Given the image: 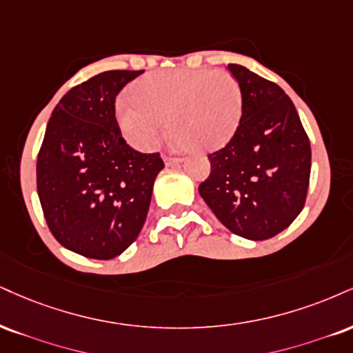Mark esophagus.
I'll use <instances>...</instances> for the list:
<instances>
[{
    "label": "esophagus",
    "instance_id": "34e87169",
    "mask_svg": "<svg viewBox=\"0 0 353 353\" xmlns=\"http://www.w3.org/2000/svg\"><path fill=\"white\" fill-rule=\"evenodd\" d=\"M165 165H177L182 163V158H174V156H164Z\"/></svg>",
    "mask_w": 353,
    "mask_h": 353
}]
</instances>
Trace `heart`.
Instances as JSON below:
<instances>
[{"mask_svg":"<svg viewBox=\"0 0 353 353\" xmlns=\"http://www.w3.org/2000/svg\"><path fill=\"white\" fill-rule=\"evenodd\" d=\"M120 101L118 123L125 138L150 151L168 131V117L179 146L202 151L222 148L241 118L239 82L222 70H165L144 75Z\"/></svg>","mask_w":353,"mask_h":353,"instance_id":"heart-1","label":"heart"}]
</instances>
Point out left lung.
<instances>
[{"mask_svg": "<svg viewBox=\"0 0 353 353\" xmlns=\"http://www.w3.org/2000/svg\"><path fill=\"white\" fill-rule=\"evenodd\" d=\"M241 93L240 125L209 154L210 174L199 194L235 235L268 240L303 210L311 176V144L281 87L228 63Z\"/></svg>", "mask_w": 353, "mask_h": 353, "instance_id": "left-lung-1", "label": "left lung"}]
</instances>
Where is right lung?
<instances>
[{"mask_svg":"<svg viewBox=\"0 0 353 353\" xmlns=\"http://www.w3.org/2000/svg\"><path fill=\"white\" fill-rule=\"evenodd\" d=\"M143 70H108L70 88L37 154V194L55 240L70 252L110 260L141 232L159 152L126 144L114 117L120 90Z\"/></svg>","mask_w":353,"mask_h":353,"instance_id":"add662e5","label":"right lung"}]
</instances>
